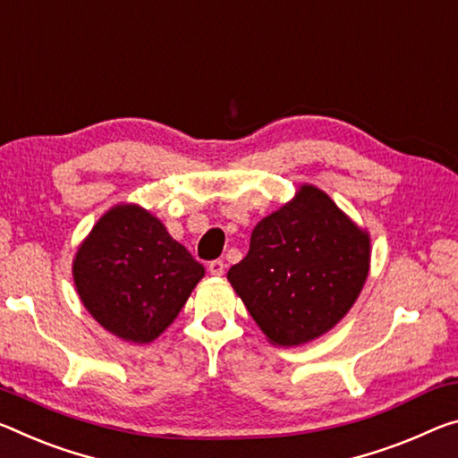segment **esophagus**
<instances>
[{
	"instance_id": "obj_1",
	"label": "esophagus",
	"mask_w": 458,
	"mask_h": 458,
	"mask_svg": "<svg viewBox=\"0 0 458 458\" xmlns=\"http://www.w3.org/2000/svg\"><path fill=\"white\" fill-rule=\"evenodd\" d=\"M208 268H209V273H212V275H222L224 268H226V265H224L222 259H216V260H212V263H209Z\"/></svg>"
}]
</instances>
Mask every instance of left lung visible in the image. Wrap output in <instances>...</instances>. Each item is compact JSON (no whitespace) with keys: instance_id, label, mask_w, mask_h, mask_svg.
I'll return each instance as SVG.
<instances>
[{"instance_id":"1","label":"left lung","mask_w":458,"mask_h":458,"mask_svg":"<svg viewBox=\"0 0 458 458\" xmlns=\"http://www.w3.org/2000/svg\"><path fill=\"white\" fill-rule=\"evenodd\" d=\"M369 273V236L328 195L303 185L260 220L250 249L228 271L246 310L271 343H310L357 300Z\"/></svg>"}]
</instances>
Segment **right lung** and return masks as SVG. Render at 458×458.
I'll list each match as a JSON object with an SVG mask.
<instances>
[{
	"mask_svg": "<svg viewBox=\"0 0 458 458\" xmlns=\"http://www.w3.org/2000/svg\"><path fill=\"white\" fill-rule=\"evenodd\" d=\"M72 277L89 314L128 343H150L203 277L183 244L138 206H115L79 246Z\"/></svg>",
	"mask_w": 458,
	"mask_h": 458,
	"instance_id": "add662e5",
	"label": "right lung"
}]
</instances>
